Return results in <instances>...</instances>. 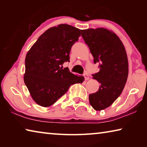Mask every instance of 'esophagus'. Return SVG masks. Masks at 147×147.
<instances>
[{
  "label": "esophagus",
  "mask_w": 147,
  "mask_h": 147,
  "mask_svg": "<svg viewBox=\"0 0 147 147\" xmlns=\"http://www.w3.org/2000/svg\"><path fill=\"white\" fill-rule=\"evenodd\" d=\"M84 78H85L86 80H88L89 79V76L88 74H84Z\"/></svg>",
  "instance_id": "esophagus-1"
}]
</instances>
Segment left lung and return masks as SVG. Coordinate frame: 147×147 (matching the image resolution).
<instances>
[{
    "mask_svg": "<svg viewBox=\"0 0 147 147\" xmlns=\"http://www.w3.org/2000/svg\"><path fill=\"white\" fill-rule=\"evenodd\" d=\"M82 36L100 70L93 78L100 84L98 90L89 95L90 105L96 111L110 106L125 86L128 60L123 43L113 31L104 28L81 30Z\"/></svg>",
    "mask_w": 147,
    "mask_h": 147,
    "instance_id": "1",
    "label": "left lung"
}]
</instances>
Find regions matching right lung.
I'll use <instances>...</instances> for the list:
<instances>
[{
  "label": "right lung",
  "mask_w": 147,
  "mask_h": 147,
  "mask_svg": "<svg viewBox=\"0 0 147 147\" xmlns=\"http://www.w3.org/2000/svg\"><path fill=\"white\" fill-rule=\"evenodd\" d=\"M80 35L78 28L67 24H59L47 30L27 53L24 81L38 105H53L71 85L84 82L83 76L61 67L65 61H69L71 47Z\"/></svg>",
  "instance_id": "1"
}]
</instances>
